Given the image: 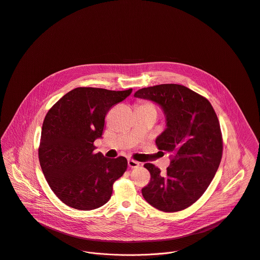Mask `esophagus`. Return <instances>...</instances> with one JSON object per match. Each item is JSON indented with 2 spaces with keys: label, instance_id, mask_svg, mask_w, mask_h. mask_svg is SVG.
I'll return each instance as SVG.
<instances>
[{
  "label": "esophagus",
  "instance_id": "obj_1",
  "mask_svg": "<svg viewBox=\"0 0 260 260\" xmlns=\"http://www.w3.org/2000/svg\"><path fill=\"white\" fill-rule=\"evenodd\" d=\"M127 164H128V167L129 168H138V167H140V163L139 162H137V161H135V160H131V159H128L127 160Z\"/></svg>",
  "mask_w": 260,
  "mask_h": 260
}]
</instances>
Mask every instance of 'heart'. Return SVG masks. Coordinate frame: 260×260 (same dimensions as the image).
<instances>
[{
    "label": "heart",
    "mask_w": 260,
    "mask_h": 260,
    "mask_svg": "<svg viewBox=\"0 0 260 260\" xmlns=\"http://www.w3.org/2000/svg\"><path fill=\"white\" fill-rule=\"evenodd\" d=\"M140 106H144V107H150V108H153V109H154V107H153V105H151V104H148V103H145V104H142V105H140Z\"/></svg>",
    "instance_id": "heart-1"
}]
</instances>
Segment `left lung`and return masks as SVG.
I'll return each mask as SVG.
<instances>
[{
	"mask_svg": "<svg viewBox=\"0 0 260 260\" xmlns=\"http://www.w3.org/2000/svg\"><path fill=\"white\" fill-rule=\"evenodd\" d=\"M134 96L163 110L166 128L156 145L172 158L165 174L151 163L144 165L151 180L142 194L159 211H182L204 194L221 163L223 142L217 114L208 99L178 84L143 88Z\"/></svg>",
	"mask_w": 260,
	"mask_h": 260,
	"instance_id": "1",
	"label": "left lung"
}]
</instances>
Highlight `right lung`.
I'll return each mask as SVG.
<instances>
[{"label":"right lung","mask_w":260,"mask_h":260,"mask_svg":"<svg viewBox=\"0 0 260 260\" xmlns=\"http://www.w3.org/2000/svg\"><path fill=\"white\" fill-rule=\"evenodd\" d=\"M132 91L76 88L46 113L39 163L49 187L67 206L90 211L111 198L112 185L125 172L127 161L124 157L110 159L94 153L93 143L102 138L109 109Z\"/></svg>","instance_id":"1"}]
</instances>
